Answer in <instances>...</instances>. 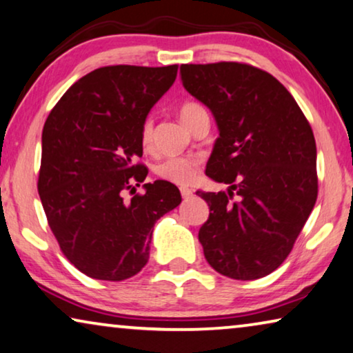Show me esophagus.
Instances as JSON below:
<instances>
[{
	"label": "esophagus",
	"mask_w": 353,
	"mask_h": 353,
	"mask_svg": "<svg viewBox=\"0 0 353 353\" xmlns=\"http://www.w3.org/2000/svg\"><path fill=\"white\" fill-rule=\"evenodd\" d=\"M181 194L183 199H188L193 196V190H190V188H181Z\"/></svg>",
	"instance_id": "34e87169"
}]
</instances>
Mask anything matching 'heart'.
Returning a JSON list of instances; mask_svg holds the SVG:
<instances>
[{
    "instance_id": "obj_1",
    "label": "heart",
    "mask_w": 353,
    "mask_h": 353,
    "mask_svg": "<svg viewBox=\"0 0 353 353\" xmlns=\"http://www.w3.org/2000/svg\"><path fill=\"white\" fill-rule=\"evenodd\" d=\"M204 110L201 104L194 101H187L181 106L182 122H187L193 114ZM152 133H154V122L152 119H144L141 123V144L144 147H149L152 144ZM199 170V160L193 159V157H170V159L163 160L161 163L155 166L157 176L161 177L163 181L172 182L176 185H188L192 183L198 176Z\"/></svg>"
}]
</instances>
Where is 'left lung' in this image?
<instances>
[{
	"label": "left lung",
	"instance_id": "1",
	"mask_svg": "<svg viewBox=\"0 0 353 353\" xmlns=\"http://www.w3.org/2000/svg\"><path fill=\"white\" fill-rule=\"evenodd\" d=\"M187 92L212 110L220 136L206 174L228 192H196L209 206L198 239L220 274L254 281L277 270L317 201V149L294 98L247 63L182 65Z\"/></svg>",
	"mask_w": 353,
	"mask_h": 353
}]
</instances>
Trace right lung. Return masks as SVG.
Segmentation results:
<instances>
[{
	"instance_id": "add662e5",
	"label": "right lung",
	"mask_w": 353,
	"mask_h": 353,
	"mask_svg": "<svg viewBox=\"0 0 353 353\" xmlns=\"http://www.w3.org/2000/svg\"><path fill=\"white\" fill-rule=\"evenodd\" d=\"M177 65H115L79 79L42 130L38 192L63 255L98 281H125L149 260L154 225L181 204L174 183L144 182L141 123L177 76ZM136 192V190H134Z\"/></svg>"
}]
</instances>
